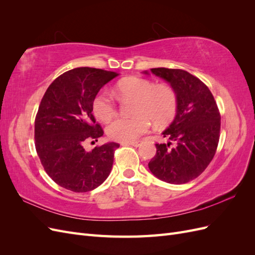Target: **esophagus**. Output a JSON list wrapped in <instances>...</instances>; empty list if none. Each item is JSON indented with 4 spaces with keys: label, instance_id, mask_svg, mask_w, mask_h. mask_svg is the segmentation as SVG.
Segmentation results:
<instances>
[{
    "label": "esophagus",
    "instance_id": "esophagus-1",
    "mask_svg": "<svg viewBox=\"0 0 255 255\" xmlns=\"http://www.w3.org/2000/svg\"><path fill=\"white\" fill-rule=\"evenodd\" d=\"M123 145H126V144H129V145H132V146H139L140 144H141V141L140 140H137V141H129V142H123L122 143Z\"/></svg>",
    "mask_w": 255,
    "mask_h": 255
}]
</instances>
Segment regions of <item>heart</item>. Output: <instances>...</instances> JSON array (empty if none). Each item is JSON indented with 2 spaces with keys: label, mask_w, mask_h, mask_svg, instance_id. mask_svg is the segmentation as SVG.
Here are the masks:
<instances>
[{
  "label": "heart",
  "mask_w": 255,
  "mask_h": 255,
  "mask_svg": "<svg viewBox=\"0 0 255 255\" xmlns=\"http://www.w3.org/2000/svg\"><path fill=\"white\" fill-rule=\"evenodd\" d=\"M115 92L121 98L137 100L135 114L132 118L120 117L107 127L106 133L112 139L129 142L149 132L155 121L164 126L170 122L177 109L175 91L166 85H157L141 78H127L115 87ZM92 111L102 122H109L116 115V104L111 94L103 90L92 102Z\"/></svg>",
  "instance_id": "b5f03b06"
}]
</instances>
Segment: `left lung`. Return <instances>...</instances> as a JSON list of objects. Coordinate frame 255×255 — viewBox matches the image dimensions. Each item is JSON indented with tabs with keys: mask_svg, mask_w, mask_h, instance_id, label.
I'll return each instance as SVG.
<instances>
[{
	"mask_svg": "<svg viewBox=\"0 0 255 255\" xmlns=\"http://www.w3.org/2000/svg\"><path fill=\"white\" fill-rule=\"evenodd\" d=\"M151 73L170 84L177 109L171 125L161 133L168 142L155 144L156 154L148 166L161 181L185 184L198 177L212 161L220 136V114L210 89L189 72L153 68Z\"/></svg>",
	"mask_w": 255,
	"mask_h": 255,
	"instance_id": "obj_1",
	"label": "left lung"
}]
</instances>
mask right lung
I'll list each match as a JSON object with an SVG mask.
<instances>
[{
  "mask_svg": "<svg viewBox=\"0 0 255 255\" xmlns=\"http://www.w3.org/2000/svg\"><path fill=\"white\" fill-rule=\"evenodd\" d=\"M117 75L102 69L75 68L59 75L45 91L35 119V145L45 172L59 186L86 192L110 175L119 143L107 142L91 151L84 145L103 136L92 102Z\"/></svg>",
  "mask_w": 255,
  "mask_h": 255,
  "instance_id": "add662e5",
  "label": "right lung"
}]
</instances>
